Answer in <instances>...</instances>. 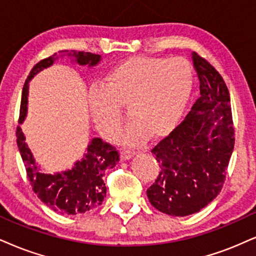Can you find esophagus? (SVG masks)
<instances>
[{
    "mask_svg": "<svg viewBox=\"0 0 256 256\" xmlns=\"http://www.w3.org/2000/svg\"><path fill=\"white\" fill-rule=\"evenodd\" d=\"M133 156H134V152H132V150H126V148H123V150H121L122 160H129Z\"/></svg>",
    "mask_w": 256,
    "mask_h": 256,
    "instance_id": "1",
    "label": "esophagus"
}]
</instances>
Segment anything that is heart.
<instances>
[{"instance_id":"obj_1","label":"heart","mask_w":256,"mask_h":256,"mask_svg":"<svg viewBox=\"0 0 256 256\" xmlns=\"http://www.w3.org/2000/svg\"><path fill=\"white\" fill-rule=\"evenodd\" d=\"M194 89V70L182 56H135L106 74L102 89L90 94V110L100 134L116 140L129 109L134 124L122 134L124 144H135L147 135L165 136L184 115Z\"/></svg>"}]
</instances>
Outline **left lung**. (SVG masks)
Masks as SVG:
<instances>
[{"instance_id": "1", "label": "left lung", "mask_w": 256, "mask_h": 256, "mask_svg": "<svg viewBox=\"0 0 256 256\" xmlns=\"http://www.w3.org/2000/svg\"><path fill=\"white\" fill-rule=\"evenodd\" d=\"M200 96L184 118L152 148L160 172L147 188L156 210L188 216L212 202L222 190L235 144L230 94L220 72L192 54Z\"/></svg>"}]
</instances>
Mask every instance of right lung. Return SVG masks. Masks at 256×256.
Returning a JSON list of instances; mask_svg holds the SVG:
<instances>
[{
	"mask_svg": "<svg viewBox=\"0 0 256 256\" xmlns=\"http://www.w3.org/2000/svg\"><path fill=\"white\" fill-rule=\"evenodd\" d=\"M70 54L74 56V60L80 65L94 66L100 60V54L90 52L72 51V53H68V56ZM54 56L56 53L40 60L33 66L28 74L22 89L18 116L20 123L24 121L27 112L28 83L38 72L51 66L56 59ZM24 140L26 138L22 133L21 127L18 126L16 142L22 162L26 167L27 178L33 191L47 206L62 215H78L92 211L102 204L106 194L104 176L106 170L112 168L120 162V153L115 147L104 142L102 138H94L90 142V146H88V153L82 162H76L70 171L52 176L41 172Z\"/></svg>",
	"mask_w": 256,
	"mask_h": 256,
	"instance_id": "right-lung-1",
	"label": "right lung"
}]
</instances>
